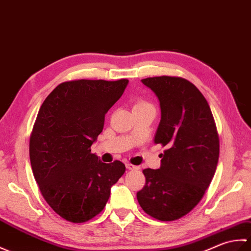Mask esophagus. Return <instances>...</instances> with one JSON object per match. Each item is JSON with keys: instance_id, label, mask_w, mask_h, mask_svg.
I'll use <instances>...</instances> for the list:
<instances>
[{"instance_id": "1", "label": "esophagus", "mask_w": 251, "mask_h": 251, "mask_svg": "<svg viewBox=\"0 0 251 251\" xmlns=\"http://www.w3.org/2000/svg\"><path fill=\"white\" fill-rule=\"evenodd\" d=\"M126 166L127 170H137V166L133 165L131 163H126Z\"/></svg>"}]
</instances>
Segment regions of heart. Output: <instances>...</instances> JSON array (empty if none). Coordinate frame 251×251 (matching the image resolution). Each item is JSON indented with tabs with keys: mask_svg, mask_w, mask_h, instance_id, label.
<instances>
[{
	"mask_svg": "<svg viewBox=\"0 0 251 251\" xmlns=\"http://www.w3.org/2000/svg\"><path fill=\"white\" fill-rule=\"evenodd\" d=\"M135 105H151V104H149L146 101H140V102H137Z\"/></svg>",
	"mask_w": 251,
	"mask_h": 251,
	"instance_id": "heart-1",
	"label": "heart"
}]
</instances>
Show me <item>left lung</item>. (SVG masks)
<instances>
[{
	"label": "left lung",
	"mask_w": 251,
	"mask_h": 251,
	"mask_svg": "<svg viewBox=\"0 0 251 251\" xmlns=\"http://www.w3.org/2000/svg\"><path fill=\"white\" fill-rule=\"evenodd\" d=\"M158 97L161 121L154 144L166 147L158 170L143 173L136 197L143 210L160 221H174L196 207L209 187L219 159V136L209 105L199 89L176 76L142 79Z\"/></svg>",
	"instance_id": "left-lung-1"
}]
</instances>
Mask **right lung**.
<instances>
[{
    "instance_id": "right-lung-1",
    "label": "right lung",
    "mask_w": 251,
    "mask_h": 251,
    "mask_svg": "<svg viewBox=\"0 0 251 251\" xmlns=\"http://www.w3.org/2000/svg\"><path fill=\"white\" fill-rule=\"evenodd\" d=\"M127 82L64 81L38 110L30 136L33 175L47 204L66 221L81 224L101 213L111 186L125 174L124 163H103L91 145Z\"/></svg>"
}]
</instances>
